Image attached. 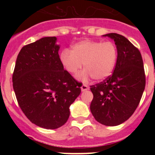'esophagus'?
<instances>
[{"mask_svg": "<svg viewBox=\"0 0 155 155\" xmlns=\"http://www.w3.org/2000/svg\"><path fill=\"white\" fill-rule=\"evenodd\" d=\"M81 88L82 91H87V90L89 89V87H88L87 85H86V84H83V85L81 86Z\"/></svg>", "mask_w": 155, "mask_h": 155, "instance_id": "obj_1", "label": "esophagus"}]
</instances>
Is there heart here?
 Instances as JSON below:
<instances>
[{
    "instance_id": "heart-1",
    "label": "heart",
    "mask_w": 155,
    "mask_h": 155,
    "mask_svg": "<svg viewBox=\"0 0 155 155\" xmlns=\"http://www.w3.org/2000/svg\"><path fill=\"white\" fill-rule=\"evenodd\" d=\"M61 61L64 69L71 74H76L81 68L85 71L79 75L81 79L90 76L94 80H104L112 74L116 66L118 50L111 41H93L85 39L72 46V50H63Z\"/></svg>"
}]
</instances>
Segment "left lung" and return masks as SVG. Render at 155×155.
<instances>
[{
  "label": "left lung",
  "mask_w": 155,
  "mask_h": 155,
  "mask_svg": "<svg viewBox=\"0 0 155 155\" xmlns=\"http://www.w3.org/2000/svg\"><path fill=\"white\" fill-rule=\"evenodd\" d=\"M114 39L118 57L113 73L91 86L93 99L90 109L94 119L105 126H117L136 110L146 84L140 52L124 35L109 33Z\"/></svg>",
  "instance_id": "left-lung-1"
}]
</instances>
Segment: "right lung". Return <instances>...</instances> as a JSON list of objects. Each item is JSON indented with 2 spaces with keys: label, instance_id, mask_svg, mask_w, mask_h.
I'll return each instance as SVG.
<instances>
[{
  "label": "right lung",
  "instance_id": "add662e5",
  "mask_svg": "<svg viewBox=\"0 0 155 155\" xmlns=\"http://www.w3.org/2000/svg\"><path fill=\"white\" fill-rule=\"evenodd\" d=\"M57 38L44 37L21 48L12 75L18 103L38 127L57 129L68 121L80 82L64 69Z\"/></svg>",
  "mask_w": 155,
  "mask_h": 155
}]
</instances>
